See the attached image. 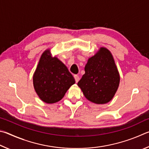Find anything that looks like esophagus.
<instances>
[{"label":"esophagus","mask_w":149,"mask_h":149,"mask_svg":"<svg viewBox=\"0 0 149 149\" xmlns=\"http://www.w3.org/2000/svg\"><path fill=\"white\" fill-rule=\"evenodd\" d=\"M74 78L75 81H76V82H78L79 81L80 78H79V76H78L77 74H74Z\"/></svg>","instance_id":"esophagus-1"}]
</instances>
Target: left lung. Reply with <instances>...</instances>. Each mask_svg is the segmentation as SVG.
<instances>
[{"instance_id": "left-lung-1", "label": "left lung", "mask_w": 149, "mask_h": 149, "mask_svg": "<svg viewBox=\"0 0 149 149\" xmlns=\"http://www.w3.org/2000/svg\"><path fill=\"white\" fill-rule=\"evenodd\" d=\"M85 74L78 82L86 98L96 104H105L113 98L120 83V75L111 52L101 48L88 59Z\"/></svg>"}]
</instances>
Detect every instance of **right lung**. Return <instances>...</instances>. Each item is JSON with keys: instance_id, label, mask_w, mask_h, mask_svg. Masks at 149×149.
<instances>
[{"instance_id": "1", "label": "right lung", "mask_w": 149, "mask_h": 149, "mask_svg": "<svg viewBox=\"0 0 149 149\" xmlns=\"http://www.w3.org/2000/svg\"><path fill=\"white\" fill-rule=\"evenodd\" d=\"M74 83L67 67L56 57H52L49 49L44 51L33 74L34 88L40 100L46 103H56Z\"/></svg>"}]
</instances>
